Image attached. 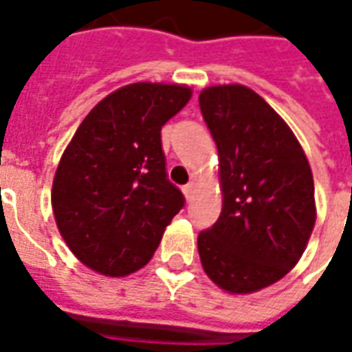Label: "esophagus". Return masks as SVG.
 Here are the masks:
<instances>
[{"instance_id":"obj_1","label":"esophagus","mask_w":352,"mask_h":352,"mask_svg":"<svg viewBox=\"0 0 352 352\" xmlns=\"http://www.w3.org/2000/svg\"><path fill=\"white\" fill-rule=\"evenodd\" d=\"M183 192H184V196H186V199H190L192 198V192H194V184H186V186H184L183 188Z\"/></svg>"}]
</instances>
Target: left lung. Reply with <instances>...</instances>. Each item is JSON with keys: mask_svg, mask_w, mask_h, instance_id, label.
I'll list each match as a JSON object with an SVG mask.
<instances>
[{"mask_svg": "<svg viewBox=\"0 0 352 352\" xmlns=\"http://www.w3.org/2000/svg\"><path fill=\"white\" fill-rule=\"evenodd\" d=\"M199 109L221 160L222 211L199 232L209 279L249 294L285 277L315 226L309 162L287 122L241 85L206 88Z\"/></svg>", "mask_w": 352, "mask_h": 352, "instance_id": "8db88e82", "label": "left lung"}]
</instances>
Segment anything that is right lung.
I'll list each match as a JSON object with an SVG mask.
<instances>
[{
	"label": "right lung",
	"instance_id": "right-lung-1",
	"mask_svg": "<svg viewBox=\"0 0 352 352\" xmlns=\"http://www.w3.org/2000/svg\"><path fill=\"white\" fill-rule=\"evenodd\" d=\"M190 96L181 85L118 88L88 113L62 154L54 219L73 254L94 272H138L184 207L183 192L168 179L160 131Z\"/></svg>",
	"mask_w": 352,
	"mask_h": 352
}]
</instances>
